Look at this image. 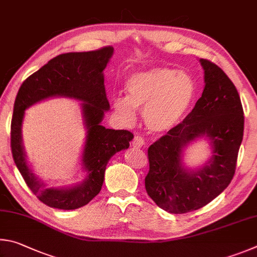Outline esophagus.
Segmentation results:
<instances>
[{"mask_svg":"<svg viewBox=\"0 0 257 257\" xmlns=\"http://www.w3.org/2000/svg\"><path fill=\"white\" fill-rule=\"evenodd\" d=\"M143 146H145V140H143V138L140 136L134 137L133 142H132V147L136 148V149H139V148H142Z\"/></svg>","mask_w":257,"mask_h":257,"instance_id":"1","label":"esophagus"}]
</instances>
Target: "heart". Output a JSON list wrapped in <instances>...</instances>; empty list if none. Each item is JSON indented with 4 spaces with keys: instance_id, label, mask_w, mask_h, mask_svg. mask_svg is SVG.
<instances>
[{
    "instance_id": "obj_1",
    "label": "heart",
    "mask_w": 257,
    "mask_h": 257,
    "mask_svg": "<svg viewBox=\"0 0 257 257\" xmlns=\"http://www.w3.org/2000/svg\"><path fill=\"white\" fill-rule=\"evenodd\" d=\"M125 90L127 96L112 97L116 114L126 123H132L136 108H143L147 128L165 134L185 117L196 96V83L186 72L158 66L130 76Z\"/></svg>"
}]
</instances>
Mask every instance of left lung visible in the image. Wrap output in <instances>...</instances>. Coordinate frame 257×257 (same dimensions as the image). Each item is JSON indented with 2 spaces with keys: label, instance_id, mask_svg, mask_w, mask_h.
<instances>
[{
  "label": "left lung",
  "instance_id": "1",
  "mask_svg": "<svg viewBox=\"0 0 257 257\" xmlns=\"http://www.w3.org/2000/svg\"><path fill=\"white\" fill-rule=\"evenodd\" d=\"M204 89L181 124L149 147L146 190L155 203L175 214L201 209L226 190L235 174L244 134V111L235 84L218 65L200 58ZM203 138L208 160L197 168L183 161L187 148Z\"/></svg>",
  "mask_w": 257,
  "mask_h": 257
}]
</instances>
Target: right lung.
I'll use <instances>...</instances> for the list:
<instances>
[{"instance_id": "right-lung-1", "label": "right lung", "mask_w": 257, "mask_h": 257, "mask_svg": "<svg viewBox=\"0 0 257 257\" xmlns=\"http://www.w3.org/2000/svg\"><path fill=\"white\" fill-rule=\"evenodd\" d=\"M114 48L66 53L52 58L31 74L18 91L11 121V150L17 168L31 192L51 208L75 210L88 204L100 192L106 166L112 156L128 149L134 136L125 130L101 125L110 109L105 91L103 70ZM51 97H67L81 102L86 138L80 157L83 178L64 187H48L34 174L22 142V123L29 106Z\"/></svg>"}]
</instances>
